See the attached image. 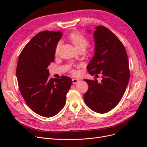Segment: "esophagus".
Wrapping results in <instances>:
<instances>
[{
	"label": "esophagus",
	"mask_w": 147,
	"mask_h": 147,
	"mask_svg": "<svg viewBox=\"0 0 147 147\" xmlns=\"http://www.w3.org/2000/svg\"><path fill=\"white\" fill-rule=\"evenodd\" d=\"M79 82V80L78 79H75V78H74V79H73L72 80V83H73V84H77V83H78Z\"/></svg>",
	"instance_id": "1"
}]
</instances>
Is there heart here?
I'll use <instances>...</instances> for the list:
<instances>
[{
  "label": "heart",
  "mask_w": 147,
  "mask_h": 147,
  "mask_svg": "<svg viewBox=\"0 0 147 147\" xmlns=\"http://www.w3.org/2000/svg\"><path fill=\"white\" fill-rule=\"evenodd\" d=\"M69 39L72 42L78 50H81V49H84L85 50L87 46L89 44V40L87 37L84 35L80 33L78 31H74V32H71L68 36ZM61 46V42H59L57 43V45L55 48V53L56 55L58 54L59 51V48ZM72 73L75 74V71L72 70Z\"/></svg>",
  "instance_id": "b5f03b06"
}]
</instances>
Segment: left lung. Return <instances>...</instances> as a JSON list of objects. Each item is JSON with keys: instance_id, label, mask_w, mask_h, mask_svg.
<instances>
[{"instance_id": "left-lung-1", "label": "left lung", "mask_w": 147, "mask_h": 147, "mask_svg": "<svg viewBox=\"0 0 147 147\" xmlns=\"http://www.w3.org/2000/svg\"><path fill=\"white\" fill-rule=\"evenodd\" d=\"M95 53L87 66L91 75H102L97 80H84L89 88L83 98L89 108L99 113L112 110L122 99L129 80L127 55L124 45L112 31L99 26L94 32Z\"/></svg>"}]
</instances>
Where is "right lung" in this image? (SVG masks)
Wrapping results in <instances>:
<instances>
[{"label": "right lung", "mask_w": 147, "mask_h": 147, "mask_svg": "<svg viewBox=\"0 0 147 147\" xmlns=\"http://www.w3.org/2000/svg\"><path fill=\"white\" fill-rule=\"evenodd\" d=\"M59 31L40 32L21 52L16 77L21 94L33 112L52 117L63 109L67 93L72 84L66 76L50 78L48 65L55 61V48L62 37Z\"/></svg>", "instance_id": "1"}]
</instances>
